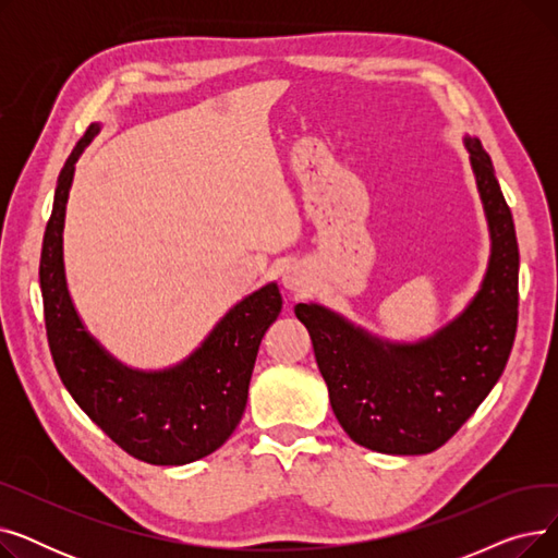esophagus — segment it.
<instances>
[{
	"label": "esophagus",
	"instance_id": "34e87169",
	"mask_svg": "<svg viewBox=\"0 0 558 558\" xmlns=\"http://www.w3.org/2000/svg\"><path fill=\"white\" fill-rule=\"evenodd\" d=\"M282 287L289 291V294L303 296L310 291L312 282H310V276L303 267H299V264H291V267H287L282 271Z\"/></svg>",
	"mask_w": 558,
	"mask_h": 558
}]
</instances>
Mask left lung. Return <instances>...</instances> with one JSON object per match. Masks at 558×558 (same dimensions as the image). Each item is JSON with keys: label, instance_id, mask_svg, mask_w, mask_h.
Returning a JSON list of instances; mask_svg holds the SVG:
<instances>
[{"label": "left lung", "instance_id": "1", "mask_svg": "<svg viewBox=\"0 0 558 558\" xmlns=\"http://www.w3.org/2000/svg\"><path fill=\"white\" fill-rule=\"evenodd\" d=\"M490 234V257L477 294L450 324L418 341L371 335L343 314L294 307L307 328L332 412L355 444L385 454L441 448L500 379L518 326L515 228L490 156L463 137Z\"/></svg>", "mask_w": 558, "mask_h": 558}]
</instances>
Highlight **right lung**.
<instances>
[{
	"label": "right lung",
	"instance_id": "add662e5",
	"mask_svg": "<svg viewBox=\"0 0 558 558\" xmlns=\"http://www.w3.org/2000/svg\"><path fill=\"white\" fill-rule=\"evenodd\" d=\"M101 124H90L58 175L40 255L49 350L65 389L83 412L131 457L185 465L213 454L240 425L259 341L282 310L276 282L232 305L183 362L142 371L122 364L87 332L72 303L63 228L74 165Z\"/></svg>",
	"mask_w": 558,
	"mask_h": 558
}]
</instances>
